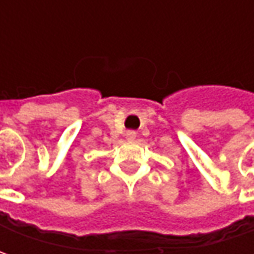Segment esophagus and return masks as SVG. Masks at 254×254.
Instances as JSON below:
<instances>
[{
	"mask_svg": "<svg viewBox=\"0 0 254 254\" xmlns=\"http://www.w3.org/2000/svg\"><path fill=\"white\" fill-rule=\"evenodd\" d=\"M135 137H137L135 131H127V132H126V138H127L128 141H132V140H135Z\"/></svg>",
	"mask_w": 254,
	"mask_h": 254,
	"instance_id": "1",
	"label": "esophagus"
}]
</instances>
